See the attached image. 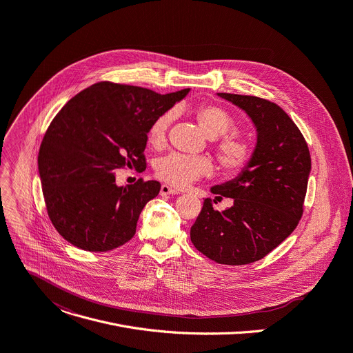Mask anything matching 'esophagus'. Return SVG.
I'll use <instances>...</instances> for the list:
<instances>
[{
	"mask_svg": "<svg viewBox=\"0 0 353 353\" xmlns=\"http://www.w3.org/2000/svg\"><path fill=\"white\" fill-rule=\"evenodd\" d=\"M174 194H179V191L176 188H172L168 184H162V187H160V196H174Z\"/></svg>",
	"mask_w": 353,
	"mask_h": 353,
	"instance_id": "esophagus-1",
	"label": "esophagus"
}]
</instances>
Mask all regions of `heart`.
Segmentation results:
<instances>
[{
  "label": "heart",
  "mask_w": 353,
  "mask_h": 353,
  "mask_svg": "<svg viewBox=\"0 0 353 353\" xmlns=\"http://www.w3.org/2000/svg\"><path fill=\"white\" fill-rule=\"evenodd\" d=\"M196 121L208 138H216L214 142L215 156L221 172L228 177L243 174L256 157V146L250 138L230 132L235 128L234 117L221 105L203 103L194 111ZM173 112L160 114L149 126L148 137L153 146H162L166 142ZM212 163L207 156H190L184 153H170L156 160L154 173L165 183L184 188L193 181L208 176Z\"/></svg>",
  "instance_id": "b5f03b06"
}]
</instances>
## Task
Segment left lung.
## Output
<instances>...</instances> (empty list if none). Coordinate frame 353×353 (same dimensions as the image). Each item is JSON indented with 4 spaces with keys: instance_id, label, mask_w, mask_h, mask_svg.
<instances>
[{
    "instance_id": "obj_1",
    "label": "left lung",
    "mask_w": 353,
    "mask_h": 353,
    "mask_svg": "<svg viewBox=\"0 0 353 353\" xmlns=\"http://www.w3.org/2000/svg\"><path fill=\"white\" fill-rule=\"evenodd\" d=\"M218 95L253 121L256 157L243 174L211 188L216 200L230 197L234 205L216 211V201L205 199L190 238L211 261L239 266L265 258L299 225L311 156L297 125L277 104L254 95Z\"/></svg>"
}]
</instances>
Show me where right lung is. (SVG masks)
Wrapping results in <instances>:
<instances>
[{"label":"right lung","instance_id":"right-lung-1","mask_svg":"<svg viewBox=\"0 0 353 353\" xmlns=\"http://www.w3.org/2000/svg\"><path fill=\"white\" fill-rule=\"evenodd\" d=\"M187 92L162 95L100 81L57 112L41 143L38 166L48 215L68 242L107 252L135 235L141 211L159 194L160 183L139 179L118 187L115 170L146 166L150 123Z\"/></svg>","mask_w":353,"mask_h":353}]
</instances>
